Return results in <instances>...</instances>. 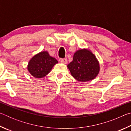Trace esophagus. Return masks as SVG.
<instances>
[{"instance_id":"obj_1","label":"esophagus","mask_w":131,"mask_h":131,"mask_svg":"<svg viewBox=\"0 0 131 131\" xmlns=\"http://www.w3.org/2000/svg\"><path fill=\"white\" fill-rule=\"evenodd\" d=\"M61 62L62 63H63L64 64H66V63H68V60H67V59H66V58H63V59H61Z\"/></svg>"}]
</instances>
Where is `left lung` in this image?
I'll list each match as a JSON object with an SVG mask.
<instances>
[{
  "label": "left lung",
  "instance_id": "1",
  "mask_svg": "<svg viewBox=\"0 0 131 131\" xmlns=\"http://www.w3.org/2000/svg\"><path fill=\"white\" fill-rule=\"evenodd\" d=\"M72 76L79 81L92 80L100 70L96 57L87 49L79 50L74 53L73 61L68 65Z\"/></svg>",
  "mask_w": 131,
  "mask_h": 131
}]
</instances>
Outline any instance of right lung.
Here are the masks:
<instances>
[{
  "mask_svg": "<svg viewBox=\"0 0 131 131\" xmlns=\"http://www.w3.org/2000/svg\"><path fill=\"white\" fill-rule=\"evenodd\" d=\"M57 63V59L51 57L47 51H41L32 58L29 62L28 70L32 76L42 78L49 73Z\"/></svg>",
  "mask_w": 131,
  "mask_h": 131,
  "instance_id": "add662e5",
  "label": "right lung"
}]
</instances>
